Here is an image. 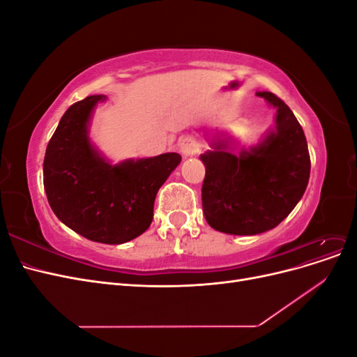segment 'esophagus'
<instances>
[{"label": "esophagus", "mask_w": 357, "mask_h": 357, "mask_svg": "<svg viewBox=\"0 0 357 357\" xmlns=\"http://www.w3.org/2000/svg\"><path fill=\"white\" fill-rule=\"evenodd\" d=\"M178 146H180L181 153L185 155V156H192V155H195V153H198V150H199V144H198V142H197V139L193 138V137H190V135H188V137H183V138L180 139Z\"/></svg>", "instance_id": "esophagus-1"}]
</instances>
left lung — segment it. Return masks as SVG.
<instances>
[{
    "instance_id": "8db88e82",
    "label": "left lung",
    "mask_w": 357,
    "mask_h": 357,
    "mask_svg": "<svg viewBox=\"0 0 357 357\" xmlns=\"http://www.w3.org/2000/svg\"><path fill=\"white\" fill-rule=\"evenodd\" d=\"M256 95L277 109L274 131L240 156L229 152L225 139L201 155L202 210L211 228L225 234L256 235L275 228L308 185L311 160L298 119L274 93Z\"/></svg>"
}]
</instances>
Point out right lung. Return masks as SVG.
Wrapping results in <instances>:
<instances>
[{
	"instance_id": "add662e5",
	"label": "right lung",
	"mask_w": 357,
	"mask_h": 357,
	"mask_svg": "<svg viewBox=\"0 0 357 357\" xmlns=\"http://www.w3.org/2000/svg\"><path fill=\"white\" fill-rule=\"evenodd\" d=\"M104 95H91L63 113L46 149L43 183L56 218L84 238L122 244L153 220L159 188L180 164L178 153L105 162L89 143L91 113Z\"/></svg>"
}]
</instances>
